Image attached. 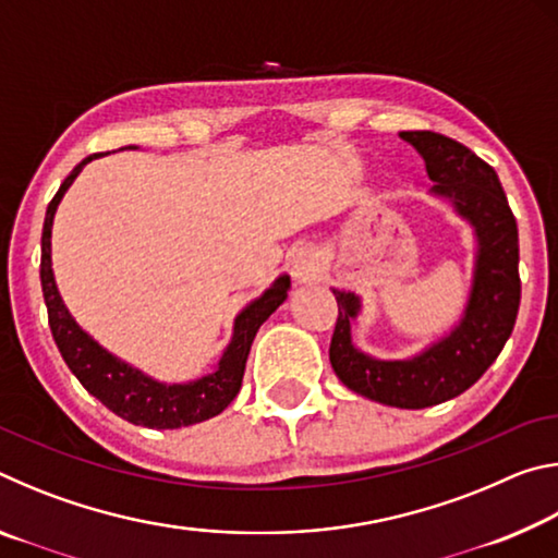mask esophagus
Here are the masks:
<instances>
[{
  "mask_svg": "<svg viewBox=\"0 0 558 558\" xmlns=\"http://www.w3.org/2000/svg\"><path fill=\"white\" fill-rule=\"evenodd\" d=\"M288 266L292 278L300 286H305V282H313L317 278V253L315 248H310V245H295L288 253Z\"/></svg>",
  "mask_w": 558,
  "mask_h": 558,
  "instance_id": "1",
  "label": "esophagus"
}]
</instances>
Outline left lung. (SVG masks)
Instances as JSON below:
<instances>
[{
	"label": "left lung",
	"instance_id": "8db88e82",
	"mask_svg": "<svg viewBox=\"0 0 558 558\" xmlns=\"http://www.w3.org/2000/svg\"><path fill=\"white\" fill-rule=\"evenodd\" d=\"M426 165L430 199L446 204L472 231V278L456 325L403 359L374 356L354 344L362 295L332 288L339 317L329 362L347 389L393 409H428L468 391L512 335L522 282L514 214L497 172L472 149L438 132H399Z\"/></svg>",
	"mask_w": 558,
	"mask_h": 558
}]
</instances>
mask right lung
I'll use <instances>...</instances> for the list:
<instances>
[{
	"mask_svg": "<svg viewBox=\"0 0 558 558\" xmlns=\"http://www.w3.org/2000/svg\"><path fill=\"white\" fill-rule=\"evenodd\" d=\"M120 149L137 147L128 145ZM96 157L98 155H90L81 165L73 167V172L63 179L59 192L51 199L44 219L41 290L46 310H49V325L56 347H59L63 362L69 364L75 379L83 384V389L90 396H96L102 405H108L120 418L135 423V426L167 430L209 421L214 415H219L235 399V393H239L253 337H256L258 327L288 300L290 276L282 272V276L272 280L258 298H253L233 317L229 344H226L214 369L199 376V379L179 384L159 381L155 376H149L143 369H137V366L125 362V359L108 352L98 339H93L86 329L75 323L71 310L65 307L59 286H56L51 260V229L56 209H59L63 194L69 192L75 177Z\"/></svg>",
	"mask_w": 558,
	"mask_h": 558,
	"instance_id": "1",
	"label": "right lung"
}]
</instances>
